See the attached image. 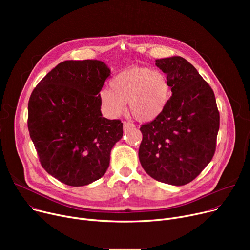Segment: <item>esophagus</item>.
I'll return each instance as SVG.
<instances>
[{
  "instance_id": "34e87169",
  "label": "esophagus",
  "mask_w": 250,
  "mask_h": 250,
  "mask_svg": "<svg viewBox=\"0 0 250 250\" xmlns=\"http://www.w3.org/2000/svg\"><path fill=\"white\" fill-rule=\"evenodd\" d=\"M132 127H135V125L132 124V123H128V122H124V129L126 130L128 128H132Z\"/></svg>"
}]
</instances>
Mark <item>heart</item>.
Segmentation results:
<instances>
[{
  "instance_id": "heart-1",
  "label": "heart",
  "mask_w": 250,
  "mask_h": 250,
  "mask_svg": "<svg viewBox=\"0 0 250 250\" xmlns=\"http://www.w3.org/2000/svg\"><path fill=\"white\" fill-rule=\"evenodd\" d=\"M110 90L100 91L102 107L110 117L121 115L125 103L137 120L148 122L166 106L170 86L164 73L146 67H132L117 74L109 83Z\"/></svg>"
}]
</instances>
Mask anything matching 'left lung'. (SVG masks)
I'll return each mask as SVG.
<instances>
[{
  "label": "left lung",
  "instance_id": "obj_1",
  "mask_svg": "<svg viewBox=\"0 0 250 250\" xmlns=\"http://www.w3.org/2000/svg\"><path fill=\"white\" fill-rule=\"evenodd\" d=\"M156 65L167 75L172 96L154 121L141 126L139 159L152 178L185 186L213 158L220 113L213 89L186 59H159Z\"/></svg>",
  "mask_w": 250,
  "mask_h": 250
}]
</instances>
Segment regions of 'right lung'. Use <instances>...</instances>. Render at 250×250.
<instances>
[{"mask_svg":"<svg viewBox=\"0 0 250 250\" xmlns=\"http://www.w3.org/2000/svg\"><path fill=\"white\" fill-rule=\"evenodd\" d=\"M110 70L101 61H64L34 88L28 130L45 171L71 187L104 175L123 123L100 111V91Z\"/></svg>","mask_w":250,"mask_h":250,"instance_id":"obj_1","label":"right lung"}]
</instances>
